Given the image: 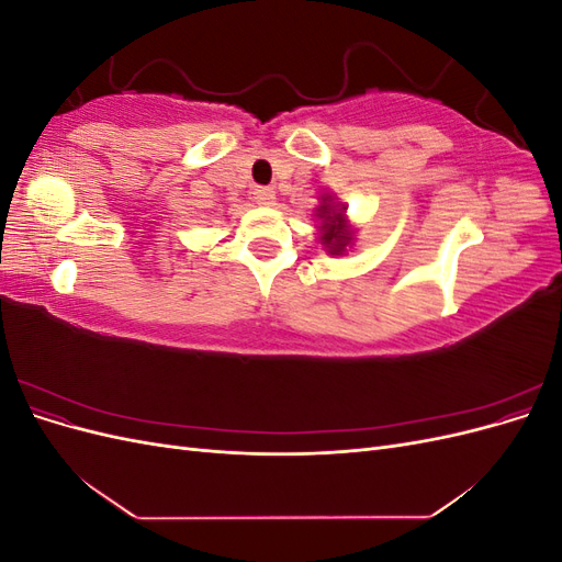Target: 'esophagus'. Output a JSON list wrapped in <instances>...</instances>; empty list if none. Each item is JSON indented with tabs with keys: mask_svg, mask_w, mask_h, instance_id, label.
<instances>
[{
	"mask_svg": "<svg viewBox=\"0 0 562 562\" xmlns=\"http://www.w3.org/2000/svg\"><path fill=\"white\" fill-rule=\"evenodd\" d=\"M252 194H255V201L262 203V206H271V203H274V199H277V192L271 190V187H258V190H255Z\"/></svg>",
	"mask_w": 562,
	"mask_h": 562,
	"instance_id": "obj_1",
	"label": "esophagus"
}]
</instances>
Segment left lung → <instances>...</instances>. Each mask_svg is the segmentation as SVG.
<instances>
[{
    "mask_svg": "<svg viewBox=\"0 0 562 562\" xmlns=\"http://www.w3.org/2000/svg\"><path fill=\"white\" fill-rule=\"evenodd\" d=\"M316 217L321 220L318 239L330 255H345L353 241V232L347 223V206L337 203L335 196H321V206L316 209Z\"/></svg>",
    "mask_w": 562,
    "mask_h": 562,
    "instance_id": "8db88e82",
    "label": "left lung"
}]
</instances>
